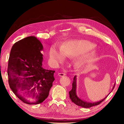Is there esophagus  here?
I'll return each mask as SVG.
<instances>
[{"label":"esophagus","instance_id":"34e87169","mask_svg":"<svg viewBox=\"0 0 124 124\" xmlns=\"http://www.w3.org/2000/svg\"><path fill=\"white\" fill-rule=\"evenodd\" d=\"M58 75H59V76H60V77H63V76H65L66 74H65V73H59Z\"/></svg>","mask_w":124,"mask_h":124}]
</instances>
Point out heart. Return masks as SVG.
<instances>
[{"instance_id":"1","label":"heart","mask_w":124,"mask_h":124,"mask_svg":"<svg viewBox=\"0 0 124 124\" xmlns=\"http://www.w3.org/2000/svg\"><path fill=\"white\" fill-rule=\"evenodd\" d=\"M95 45L85 40H71L62 44V46L54 45L49 51L50 58L56 63H62L66 56L77 58L75 64L79 69L87 67L98 59V55L93 52Z\"/></svg>"}]
</instances>
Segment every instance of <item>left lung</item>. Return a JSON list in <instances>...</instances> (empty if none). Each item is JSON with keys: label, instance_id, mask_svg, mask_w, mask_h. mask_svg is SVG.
Masks as SVG:
<instances>
[{"label": "left lung", "instance_id": "1", "mask_svg": "<svg viewBox=\"0 0 124 124\" xmlns=\"http://www.w3.org/2000/svg\"><path fill=\"white\" fill-rule=\"evenodd\" d=\"M115 84L116 83L114 84L113 88H112V91L113 90L114 87H115ZM72 89L69 91V94H70V98L71 99V101L74 103L75 104H76L78 106H81L83 108H90L93 106H96V105H98L99 104H100L101 103H102L103 101L106 99L108 95L110 94V93H111V92L105 98H104L103 99L101 100L100 101L97 102H88V101H85L84 100H82L81 99L79 98L78 95L77 94V93H76V89H77V78H76V76H75L74 78V79H73V82H72Z\"/></svg>", "mask_w": 124, "mask_h": 124}]
</instances>
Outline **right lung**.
I'll list each match as a JSON object with an SVG mask.
<instances>
[{
  "label": "right lung",
  "instance_id": "1",
  "mask_svg": "<svg viewBox=\"0 0 124 124\" xmlns=\"http://www.w3.org/2000/svg\"><path fill=\"white\" fill-rule=\"evenodd\" d=\"M43 47L35 36L16 42L8 59V84L21 101L29 105L42 103L49 94L54 80V70L42 65Z\"/></svg>",
  "mask_w": 124,
  "mask_h": 124
}]
</instances>
